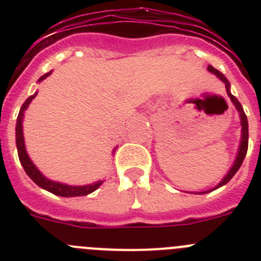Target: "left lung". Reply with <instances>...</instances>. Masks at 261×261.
<instances>
[{
	"mask_svg": "<svg viewBox=\"0 0 261 261\" xmlns=\"http://www.w3.org/2000/svg\"><path fill=\"white\" fill-rule=\"evenodd\" d=\"M208 70L211 71V73H213V74H216L217 77L220 78L221 81H222L223 84H225V87H226V93H227V95H229L230 100H231L232 103H234L235 108L238 110L239 115H241V123H242V140H241V146H239V151H238V155H237V159H235L234 165H232V167L230 168V171L227 172V175H226L225 177L222 179V181H221L218 186L216 187V188H213V190H217V188H220V187L225 186L226 183H229L230 179H231L232 176H234L235 174H237V171L239 170V167L242 166V163H243L244 161V156H246V154H247V149H248V123H247V116H246V114H244L243 111V107H242V105L239 103V100L237 98H235L234 95H232L231 93H230V84L229 81H227V78L225 77V75L221 73L220 70H217L216 68H213L212 65L208 66ZM212 190V191H213ZM206 193V192H204Z\"/></svg>",
	"mask_w": 261,
	"mask_h": 261,
	"instance_id": "8db88e82",
	"label": "left lung"
}]
</instances>
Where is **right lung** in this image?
Listing matches in <instances>:
<instances>
[{
  "label": "right lung",
  "mask_w": 261,
  "mask_h": 261,
  "mask_svg": "<svg viewBox=\"0 0 261 261\" xmlns=\"http://www.w3.org/2000/svg\"><path fill=\"white\" fill-rule=\"evenodd\" d=\"M49 74H50V71L49 73H45L44 75H41V77L39 78V82L44 80V78H47ZM36 95H38V93H35L34 95L29 96V98L26 99V102L22 105L19 114H18V117H17L15 141H17L18 156H19V161H20V163H22L23 168H24V171H26V174L29 175V176L31 177L32 180L35 181L39 187L44 188L45 191L53 193V195L61 196V197L86 196V195H89V193L94 192V191H95L96 188H98V187L103 183V181H96V183L87 184V186H68V184L57 183V181H52V180H49V179H47V177H45L44 175L41 174L38 168L35 167V165L31 162V159H30L29 154H27V151H26V146H24L22 121H23V115H24V111H26V108L29 107L30 103L32 102V99L35 98Z\"/></svg>",
  "instance_id": "1"
}]
</instances>
